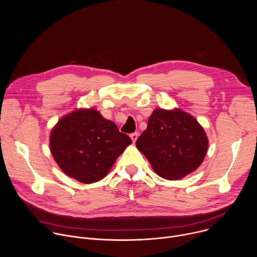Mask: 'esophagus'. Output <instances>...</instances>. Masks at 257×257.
<instances>
[{
	"mask_svg": "<svg viewBox=\"0 0 257 257\" xmlns=\"http://www.w3.org/2000/svg\"><path fill=\"white\" fill-rule=\"evenodd\" d=\"M138 132H134V133H132L131 135H130V137H131V139H132V141L133 142H135L136 140H137V138H138Z\"/></svg>",
	"mask_w": 257,
	"mask_h": 257,
	"instance_id": "1",
	"label": "esophagus"
}]
</instances>
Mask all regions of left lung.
<instances>
[{
  "label": "left lung",
  "instance_id": "obj_1",
  "mask_svg": "<svg viewBox=\"0 0 257 257\" xmlns=\"http://www.w3.org/2000/svg\"><path fill=\"white\" fill-rule=\"evenodd\" d=\"M136 148L164 179L178 180L194 172L203 162L207 136L197 120L179 108H156Z\"/></svg>",
  "mask_w": 257,
  "mask_h": 257
}]
</instances>
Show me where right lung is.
I'll return each mask as SVG.
<instances>
[{"mask_svg":"<svg viewBox=\"0 0 257 257\" xmlns=\"http://www.w3.org/2000/svg\"><path fill=\"white\" fill-rule=\"evenodd\" d=\"M131 142L94 108L64 116L50 136L51 153L61 170L85 184L101 180Z\"/></svg>","mask_w":257,"mask_h":257,"instance_id":"obj_1","label":"right lung"}]
</instances>
